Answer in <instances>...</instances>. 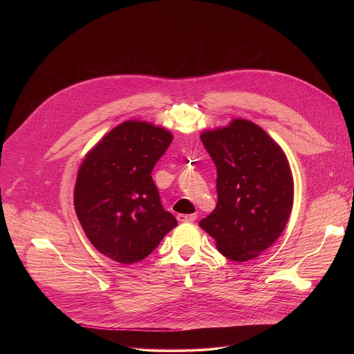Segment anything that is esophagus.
Masks as SVG:
<instances>
[{"mask_svg":"<svg viewBox=\"0 0 354 354\" xmlns=\"http://www.w3.org/2000/svg\"><path fill=\"white\" fill-rule=\"evenodd\" d=\"M178 221L180 223H185V221H194L197 218V214L193 213V214H178Z\"/></svg>","mask_w":354,"mask_h":354,"instance_id":"1","label":"esophagus"}]
</instances>
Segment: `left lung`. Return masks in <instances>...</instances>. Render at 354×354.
I'll list each match as a JSON object with an SVG mask.
<instances>
[{"label":"left lung","instance_id":"8db88e82","mask_svg":"<svg viewBox=\"0 0 354 354\" xmlns=\"http://www.w3.org/2000/svg\"><path fill=\"white\" fill-rule=\"evenodd\" d=\"M200 138L217 167L218 201L198 225L225 258H258L281 235L292 209L294 183L283 149L245 119Z\"/></svg>","mask_w":354,"mask_h":354}]
</instances>
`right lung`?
Listing matches in <instances>:
<instances>
[{"instance_id": "obj_1", "label": "right lung", "mask_w": 354, "mask_h": 354, "mask_svg": "<svg viewBox=\"0 0 354 354\" xmlns=\"http://www.w3.org/2000/svg\"><path fill=\"white\" fill-rule=\"evenodd\" d=\"M172 138L160 126L129 120L100 140L78 169L77 217L91 243L115 262L142 261L178 225L151 176Z\"/></svg>"}]
</instances>
